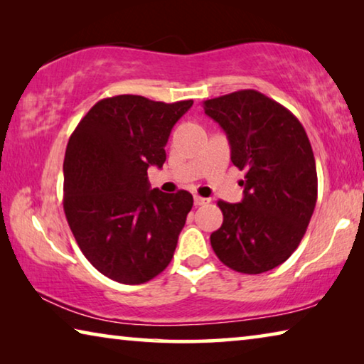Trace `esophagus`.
<instances>
[{"instance_id": "1", "label": "esophagus", "mask_w": 364, "mask_h": 364, "mask_svg": "<svg viewBox=\"0 0 364 364\" xmlns=\"http://www.w3.org/2000/svg\"><path fill=\"white\" fill-rule=\"evenodd\" d=\"M210 199H205V197H200V196H194V205L199 207V205H207Z\"/></svg>"}]
</instances>
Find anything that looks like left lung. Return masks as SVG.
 I'll return each mask as SVG.
<instances>
[{"mask_svg": "<svg viewBox=\"0 0 364 364\" xmlns=\"http://www.w3.org/2000/svg\"><path fill=\"white\" fill-rule=\"evenodd\" d=\"M204 110L225 130L231 162L245 170L244 199L218 200L223 225L212 232V249L228 268L264 273L299 247L315 210L310 139L291 110L255 90L207 100Z\"/></svg>", "mask_w": 364, "mask_h": 364, "instance_id": "8db88e82", "label": "left lung"}]
</instances>
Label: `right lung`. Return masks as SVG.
Masks as SVG:
<instances>
[{
    "label": "right lung",
    "instance_id": "add662e5",
    "mask_svg": "<svg viewBox=\"0 0 364 364\" xmlns=\"http://www.w3.org/2000/svg\"><path fill=\"white\" fill-rule=\"evenodd\" d=\"M193 101L120 95L96 102L73 130L64 159V212L80 250L107 278L143 284L168 267L193 208L188 191L151 189L171 128Z\"/></svg>",
    "mask_w": 364,
    "mask_h": 364
}]
</instances>
